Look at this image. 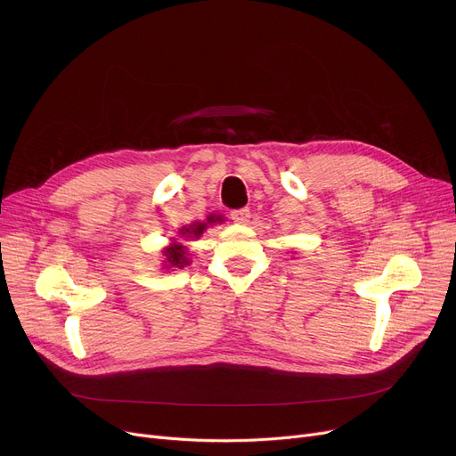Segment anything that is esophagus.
Masks as SVG:
<instances>
[{"label": "esophagus", "mask_w": 456, "mask_h": 456, "mask_svg": "<svg viewBox=\"0 0 456 456\" xmlns=\"http://www.w3.org/2000/svg\"><path fill=\"white\" fill-rule=\"evenodd\" d=\"M231 218H232L236 224H248L249 218H251V210H249V208L232 210V212H231Z\"/></svg>", "instance_id": "esophagus-1"}]
</instances>
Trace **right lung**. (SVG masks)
<instances>
[{
    "instance_id": "add662e5",
    "label": "right lung",
    "mask_w": 456,
    "mask_h": 456,
    "mask_svg": "<svg viewBox=\"0 0 456 456\" xmlns=\"http://www.w3.org/2000/svg\"><path fill=\"white\" fill-rule=\"evenodd\" d=\"M222 222H224L222 214H208L207 220L191 222L190 225H184L183 229H179V238H170V244L162 249V270L174 272L175 268L181 270V268L191 265L188 248L183 242L198 240V238L207 231L208 225L222 224Z\"/></svg>"
}]
</instances>
